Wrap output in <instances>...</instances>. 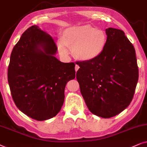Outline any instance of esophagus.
Instances as JSON below:
<instances>
[{
  "label": "esophagus",
  "mask_w": 147,
  "mask_h": 147,
  "mask_svg": "<svg viewBox=\"0 0 147 147\" xmlns=\"http://www.w3.org/2000/svg\"><path fill=\"white\" fill-rule=\"evenodd\" d=\"M79 66H78V65H77V64H76V65H75V71H76V72H77V70H79Z\"/></svg>",
  "instance_id": "1"
}]
</instances>
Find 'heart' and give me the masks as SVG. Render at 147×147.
I'll return each instance as SVG.
<instances>
[{
	"instance_id": "obj_1",
	"label": "heart",
	"mask_w": 147,
	"mask_h": 147,
	"mask_svg": "<svg viewBox=\"0 0 147 147\" xmlns=\"http://www.w3.org/2000/svg\"><path fill=\"white\" fill-rule=\"evenodd\" d=\"M107 42L104 30L97 29L91 25L69 27L62 34V40L58 41V48L63 55L68 56L72 49L77 59L91 61L101 55Z\"/></svg>"
}]
</instances>
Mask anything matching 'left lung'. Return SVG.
I'll return each instance as SVG.
<instances>
[{
    "label": "left lung",
    "mask_w": 147,
    "mask_h": 147,
    "mask_svg": "<svg viewBox=\"0 0 147 147\" xmlns=\"http://www.w3.org/2000/svg\"><path fill=\"white\" fill-rule=\"evenodd\" d=\"M107 42L101 55L79 61L77 79L89 111L103 118L122 112L132 100L138 80L134 46L124 31L105 29Z\"/></svg>",
    "instance_id": "1"
}]
</instances>
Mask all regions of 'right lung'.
Segmentation results:
<instances>
[{
  "instance_id": "obj_1",
  "label": "right lung",
  "mask_w": 147,
  "mask_h": 147,
  "mask_svg": "<svg viewBox=\"0 0 147 147\" xmlns=\"http://www.w3.org/2000/svg\"><path fill=\"white\" fill-rule=\"evenodd\" d=\"M52 36L38 25L27 29L13 49L8 82L19 110L43 121L56 116L64 101L66 83L75 78V64L56 58Z\"/></svg>"
}]
</instances>
